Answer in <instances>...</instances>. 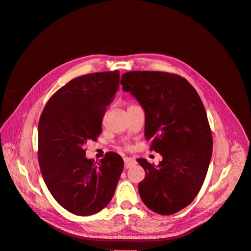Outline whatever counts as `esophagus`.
Wrapping results in <instances>:
<instances>
[{
  "label": "esophagus",
  "instance_id": "obj_1",
  "mask_svg": "<svg viewBox=\"0 0 251 251\" xmlns=\"http://www.w3.org/2000/svg\"><path fill=\"white\" fill-rule=\"evenodd\" d=\"M125 168L126 169H130L131 166H133V165H135V163H136V161H135V159L134 158H131V157H126L125 159Z\"/></svg>",
  "mask_w": 251,
  "mask_h": 251
}]
</instances>
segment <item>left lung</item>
I'll return each instance as SVG.
<instances>
[{
    "label": "left lung",
    "instance_id": "obj_1",
    "mask_svg": "<svg viewBox=\"0 0 251 251\" xmlns=\"http://www.w3.org/2000/svg\"><path fill=\"white\" fill-rule=\"evenodd\" d=\"M120 82L146 112L150 150L163 158L158 165L137 159L146 171L140 198L154 212L173 215L194 201L206 177L212 154L206 111L195 88L177 74L131 71Z\"/></svg>",
    "mask_w": 251,
    "mask_h": 251
}]
</instances>
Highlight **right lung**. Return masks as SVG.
Here are the masks:
<instances>
[{"label":"right lung","instance_id":"right-lung-1","mask_svg":"<svg viewBox=\"0 0 251 251\" xmlns=\"http://www.w3.org/2000/svg\"><path fill=\"white\" fill-rule=\"evenodd\" d=\"M119 87V71L81 75L57 90L39 123L37 158L49 192L77 216L100 211L112 200L124 160L108 151L100 162L86 158L85 144L96 141L102 118Z\"/></svg>","mask_w":251,"mask_h":251}]
</instances>
